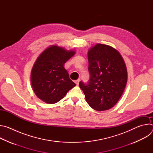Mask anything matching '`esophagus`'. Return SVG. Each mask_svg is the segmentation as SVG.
Returning <instances> with one entry per match:
<instances>
[{
    "label": "esophagus",
    "mask_w": 153,
    "mask_h": 153,
    "mask_svg": "<svg viewBox=\"0 0 153 153\" xmlns=\"http://www.w3.org/2000/svg\"><path fill=\"white\" fill-rule=\"evenodd\" d=\"M79 82H80V79H77V80H75V83H76V84L77 85H79Z\"/></svg>",
    "instance_id": "1"
}]
</instances>
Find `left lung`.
<instances>
[{
  "instance_id": "1",
  "label": "left lung",
  "mask_w": 153,
  "mask_h": 153,
  "mask_svg": "<svg viewBox=\"0 0 153 153\" xmlns=\"http://www.w3.org/2000/svg\"><path fill=\"white\" fill-rule=\"evenodd\" d=\"M88 59L90 78L87 84L80 82V88L94 110H110L119 101L126 85L125 62L118 51L100 43L89 50Z\"/></svg>"
}]
</instances>
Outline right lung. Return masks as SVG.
<instances>
[{
    "label": "right lung",
    "mask_w": 153,
    "mask_h": 153,
    "mask_svg": "<svg viewBox=\"0 0 153 153\" xmlns=\"http://www.w3.org/2000/svg\"><path fill=\"white\" fill-rule=\"evenodd\" d=\"M74 54L75 51L57 45L47 48L40 54L31 74L33 89L38 98L53 104L63 99L76 86L63 66Z\"/></svg>",
    "instance_id": "add662e5"
}]
</instances>
